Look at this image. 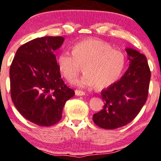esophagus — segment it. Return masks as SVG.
Returning a JSON list of instances; mask_svg holds the SVG:
<instances>
[{
	"instance_id": "obj_1",
	"label": "esophagus",
	"mask_w": 161,
	"mask_h": 161,
	"mask_svg": "<svg viewBox=\"0 0 161 161\" xmlns=\"http://www.w3.org/2000/svg\"><path fill=\"white\" fill-rule=\"evenodd\" d=\"M75 95H78V96H82V95H85V92L83 91H82V90H75Z\"/></svg>"
}]
</instances>
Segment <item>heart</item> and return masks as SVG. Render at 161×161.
Wrapping results in <instances>:
<instances>
[{"label":"heart","mask_w":161,"mask_h":161,"mask_svg":"<svg viewBox=\"0 0 161 161\" xmlns=\"http://www.w3.org/2000/svg\"><path fill=\"white\" fill-rule=\"evenodd\" d=\"M72 53L63 52L57 57V66L64 79L72 82L83 66L79 86H93L98 90L108 87L118 80L125 69L126 59L121 51L108 43L88 39L73 46Z\"/></svg>","instance_id":"1"}]
</instances>
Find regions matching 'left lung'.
I'll list each match as a JSON object with an SVG mask.
<instances>
[{"mask_svg":"<svg viewBox=\"0 0 161 161\" xmlns=\"http://www.w3.org/2000/svg\"><path fill=\"white\" fill-rule=\"evenodd\" d=\"M129 67L122 77L103 89V109L93 114V121L105 129H115L130 123L145 104L149 89L151 71L144 54L126 48Z\"/></svg>","mask_w":161,"mask_h":161,"instance_id":"left-lung-1","label":"left lung"}]
</instances>
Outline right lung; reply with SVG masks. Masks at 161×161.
<instances>
[{
  "label": "right lung",
  "mask_w": 161,
  "mask_h": 161,
  "mask_svg": "<svg viewBox=\"0 0 161 161\" xmlns=\"http://www.w3.org/2000/svg\"><path fill=\"white\" fill-rule=\"evenodd\" d=\"M63 36L36 38L18 48L10 68V95L17 111L31 122H59L67 100L75 95L61 79L55 51Z\"/></svg>",
  "instance_id": "add662e5"
}]
</instances>
